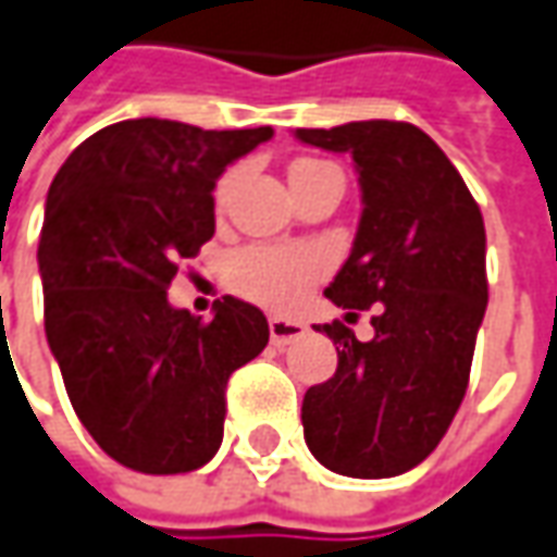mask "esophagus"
I'll list each match as a JSON object with an SVG mask.
<instances>
[{"instance_id":"esophagus-1","label":"esophagus","mask_w":557,"mask_h":557,"mask_svg":"<svg viewBox=\"0 0 557 557\" xmlns=\"http://www.w3.org/2000/svg\"><path fill=\"white\" fill-rule=\"evenodd\" d=\"M307 334V325L304 322H294V319H269V337H272V344L275 347H285L290 341H297V337H304Z\"/></svg>"}]
</instances>
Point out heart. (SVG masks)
<instances>
[{"instance_id":"b5f03b06","label":"heart","mask_w":557,"mask_h":557,"mask_svg":"<svg viewBox=\"0 0 557 557\" xmlns=\"http://www.w3.org/2000/svg\"><path fill=\"white\" fill-rule=\"evenodd\" d=\"M310 163L315 161H300L294 166ZM322 275L325 257L312 247L247 245L228 260V278L235 290L269 310H294Z\"/></svg>"}]
</instances>
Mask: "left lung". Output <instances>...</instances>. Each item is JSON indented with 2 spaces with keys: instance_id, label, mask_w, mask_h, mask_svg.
Returning a JSON list of instances; mask_svg holds the SVG:
<instances>
[{
  "instance_id": "obj_1",
  "label": "left lung",
  "mask_w": 557,
  "mask_h": 557,
  "mask_svg": "<svg viewBox=\"0 0 557 557\" xmlns=\"http://www.w3.org/2000/svg\"><path fill=\"white\" fill-rule=\"evenodd\" d=\"M304 145L354 158L362 216L325 288L369 310L372 341L332 322L337 372L304 396V437L334 474L377 481L424 461L456 418L486 312V232L440 145L412 123L359 120L297 129Z\"/></svg>"
}]
</instances>
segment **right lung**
I'll use <instances>...</instances> for the list:
<instances>
[{"label": "right lung", "instance_id": "obj_1", "mask_svg": "<svg viewBox=\"0 0 557 557\" xmlns=\"http://www.w3.org/2000/svg\"><path fill=\"white\" fill-rule=\"evenodd\" d=\"M272 126L201 129L120 120L76 145L46 198L39 275L46 337L76 418L141 474H185L223 443L225 384L269 344L238 297L213 319L176 310L166 288L213 238V188Z\"/></svg>", "mask_w": 557, "mask_h": 557}]
</instances>
